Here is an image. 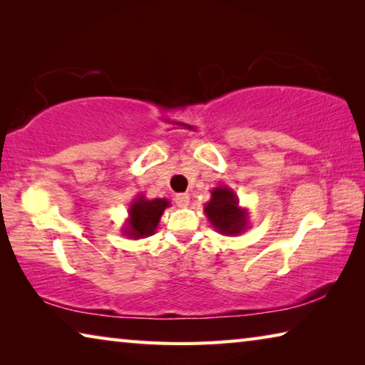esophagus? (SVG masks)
<instances>
[{"label": "esophagus", "mask_w": 365, "mask_h": 365, "mask_svg": "<svg viewBox=\"0 0 365 365\" xmlns=\"http://www.w3.org/2000/svg\"><path fill=\"white\" fill-rule=\"evenodd\" d=\"M175 202L178 207H187L190 205V195L188 193L175 195Z\"/></svg>", "instance_id": "34e87169"}]
</instances>
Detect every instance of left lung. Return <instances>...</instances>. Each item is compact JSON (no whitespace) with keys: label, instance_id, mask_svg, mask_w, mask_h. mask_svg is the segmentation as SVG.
<instances>
[{"label":"left lung","instance_id":"1","mask_svg":"<svg viewBox=\"0 0 365 365\" xmlns=\"http://www.w3.org/2000/svg\"><path fill=\"white\" fill-rule=\"evenodd\" d=\"M205 214L214 230L227 237H237L250 228V212L240 206L235 191L225 185L211 190V200L205 205Z\"/></svg>","mask_w":365,"mask_h":365}]
</instances>
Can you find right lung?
<instances>
[{
	"label": "right lung",
	"mask_w": 365,
	"mask_h": 365,
	"mask_svg": "<svg viewBox=\"0 0 365 365\" xmlns=\"http://www.w3.org/2000/svg\"><path fill=\"white\" fill-rule=\"evenodd\" d=\"M169 206L170 201L165 197L146 200L145 195H138L128 206V217L123 224L122 233L132 240L150 237L156 232L160 215Z\"/></svg>",
	"instance_id": "obj_1"
}]
</instances>
